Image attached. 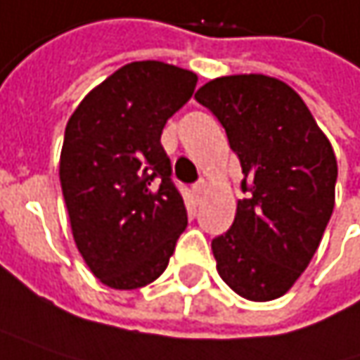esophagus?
Here are the masks:
<instances>
[{
  "mask_svg": "<svg viewBox=\"0 0 360 360\" xmlns=\"http://www.w3.org/2000/svg\"><path fill=\"white\" fill-rule=\"evenodd\" d=\"M207 186H209V184H207L205 180H198V182H196V184L193 186L194 196H196V198H200V196L205 194V191H207Z\"/></svg>",
  "mask_w": 360,
  "mask_h": 360,
  "instance_id": "obj_1",
  "label": "esophagus"
}]
</instances>
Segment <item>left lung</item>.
Instances as JSON below:
<instances>
[{"instance_id": "obj_1", "label": "left lung", "mask_w": 360, "mask_h": 360, "mask_svg": "<svg viewBox=\"0 0 360 360\" xmlns=\"http://www.w3.org/2000/svg\"><path fill=\"white\" fill-rule=\"evenodd\" d=\"M223 124L242 164L231 227L211 242L219 276L250 301L285 295L307 269L334 209V149L291 86L227 75L194 94Z\"/></svg>"}]
</instances>
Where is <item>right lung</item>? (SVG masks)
I'll return each instance as SVG.
<instances>
[{"instance_id":"obj_1","label":"right lung","mask_w":360,"mask_h":360,"mask_svg":"<svg viewBox=\"0 0 360 360\" xmlns=\"http://www.w3.org/2000/svg\"><path fill=\"white\" fill-rule=\"evenodd\" d=\"M196 79L176 65L135 61L94 88L67 122L59 178L73 240L110 289L153 283L188 225L160 139Z\"/></svg>"}]
</instances>
